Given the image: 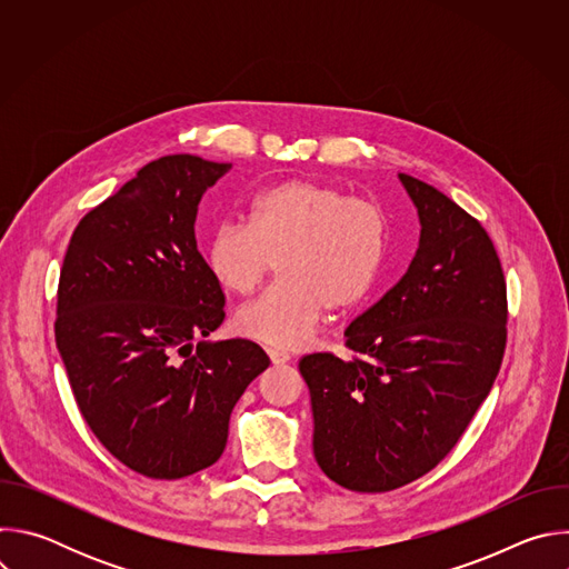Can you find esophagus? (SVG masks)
<instances>
[{
  "mask_svg": "<svg viewBox=\"0 0 569 569\" xmlns=\"http://www.w3.org/2000/svg\"><path fill=\"white\" fill-rule=\"evenodd\" d=\"M268 356H270L272 365H286V362H290V353L279 351V349H268Z\"/></svg>",
  "mask_w": 569,
  "mask_h": 569,
  "instance_id": "esophagus-1",
  "label": "esophagus"
}]
</instances>
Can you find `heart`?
Returning a JSON list of instances; mask_svg holds the SVG:
<instances>
[{"mask_svg": "<svg viewBox=\"0 0 569 569\" xmlns=\"http://www.w3.org/2000/svg\"><path fill=\"white\" fill-rule=\"evenodd\" d=\"M387 254V216L365 198L312 180L261 191L246 222H222L204 246L211 279L229 295H252L279 261L274 288L242 306L233 327L250 340L297 349L323 323L358 308Z\"/></svg>", "mask_w": 569, "mask_h": 569, "instance_id": "heart-1", "label": "heart"}]
</instances>
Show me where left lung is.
<instances>
[{
	"label": "left lung",
	"instance_id": "1",
	"mask_svg": "<svg viewBox=\"0 0 569 569\" xmlns=\"http://www.w3.org/2000/svg\"><path fill=\"white\" fill-rule=\"evenodd\" d=\"M421 236L402 279L345 331L356 353H310L312 452L329 479L385 493L432 470L489 396L507 347V283L486 229L398 173Z\"/></svg>",
	"mask_w": 569,
	"mask_h": 569
}]
</instances>
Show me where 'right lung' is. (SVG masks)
<instances>
[{
	"label": "right lung",
	"instance_id": "right-lung-1",
	"mask_svg": "<svg viewBox=\"0 0 569 569\" xmlns=\"http://www.w3.org/2000/svg\"><path fill=\"white\" fill-rule=\"evenodd\" d=\"M229 169L196 154L150 161L78 222L60 270L56 345L78 410L152 479L216 463L233 405L270 365L250 340H207L224 295L198 252L196 216Z\"/></svg>",
	"mask_w": 569,
	"mask_h": 569
}]
</instances>
